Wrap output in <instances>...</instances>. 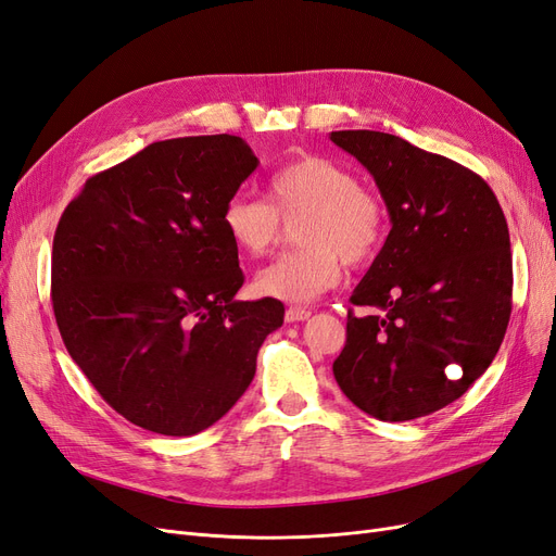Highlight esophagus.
<instances>
[{"label": "esophagus", "mask_w": 556, "mask_h": 556, "mask_svg": "<svg viewBox=\"0 0 556 556\" xmlns=\"http://www.w3.org/2000/svg\"><path fill=\"white\" fill-rule=\"evenodd\" d=\"M309 316H312V312L304 309V306H289V309H286V320H289V323H300V320H306Z\"/></svg>", "instance_id": "1"}]
</instances>
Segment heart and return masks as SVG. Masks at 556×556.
<instances>
[{"label": "heart", "instance_id": "obj_1", "mask_svg": "<svg viewBox=\"0 0 556 556\" xmlns=\"http://www.w3.org/2000/svg\"><path fill=\"white\" fill-rule=\"evenodd\" d=\"M302 219V250L279 256L254 279L261 295L283 302H312L343 275V261H374L384 240L382 201L357 182L343 164L306 155L277 169L267 180V201L236 192L222 205V229L250 258L273 252L281 240V219Z\"/></svg>", "mask_w": 556, "mask_h": 556}]
</instances>
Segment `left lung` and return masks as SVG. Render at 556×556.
<instances>
[{
  "label": "left lung",
  "instance_id": "1",
  "mask_svg": "<svg viewBox=\"0 0 556 556\" xmlns=\"http://www.w3.org/2000/svg\"><path fill=\"white\" fill-rule=\"evenodd\" d=\"M330 139L371 172L392 231L351 295L334 359L341 392L382 421L426 417L460 399L504 341L513 261L490 185L463 164L376 130Z\"/></svg>",
  "mask_w": 556,
  "mask_h": 556
}]
</instances>
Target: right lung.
Listing matches in <instances>:
<instances>
[{
    "label": "right lung",
    "mask_w": 556,
    "mask_h": 556,
    "mask_svg": "<svg viewBox=\"0 0 556 556\" xmlns=\"http://www.w3.org/2000/svg\"><path fill=\"white\" fill-rule=\"evenodd\" d=\"M258 167L236 135L155 141L91 176L52 244V309L71 357L121 417L197 435L256 374L283 304L244 281L222 205Z\"/></svg>",
    "instance_id": "1"
}]
</instances>
